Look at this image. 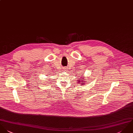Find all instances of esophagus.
<instances>
[{
    "mask_svg": "<svg viewBox=\"0 0 133 133\" xmlns=\"http://www.w3.org/2000/svg\"><path fill=\"white\" fill-rule=\"evenodd\" d=\"M65 70H67V69H66V68H65Z\"/></svg>",
    "mask_w": 133,
    "mask_h": 133,
    "instance_id": "obj_1",
    "label": "esophagus"
}]
</instances>
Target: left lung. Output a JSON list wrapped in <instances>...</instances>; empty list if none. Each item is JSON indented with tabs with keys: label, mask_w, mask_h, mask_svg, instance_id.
Instances as JSON below:
<instances>
[{
	"label": "left lung",
	"mask_w": 133,
	"mask_h": 133,
	"mask_svg": "<svg viewBox=\"0 0 133 133\" xmlns=\"http://www.w3.org/2000/svg\"><path fill=\"white\" fill-rule=\"evenodd\" d=\"M81 79H81L82 80H81V79H80V81L78 80V81H79V82H78L79 83H80V84H81V85H82V84H83V85H84V84H85V83H83L84 82H85L86 81H85V79H84V78H81ZM83 80H84V81H83Z\"/></svg>",
	"instance_id": "obj_1"
}]
</instances>
